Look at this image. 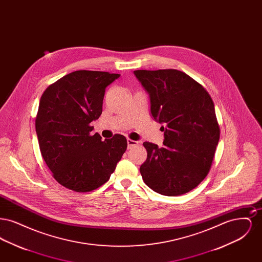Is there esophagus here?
I'll use <instances>...</instances> for the list:
<instances>
[{"instance_id":"34e87169","label":"esophagus","mask_w":262,"mask_h":262,"mask_svg":"<svg viewBox=\"0 0 262 262\" xmlns=\"http://www.w3.org/2000/svg\"><path fill=\"white\" fill-rule=\"evenodd\" d=\"M126 142H127V148L128 149H130L132 147H134L135 145H137V143H138L136 140H133V139H129V138H127Z\"/></svg>"}]
</instances>
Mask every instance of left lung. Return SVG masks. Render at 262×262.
<instances>
[{"instance_id":"8db88e82","label":"left lung","mask_w":262,"mask_h":262,"mask_svg":"<svg viewBox=\"0 0 262 262\" xmlns=\"http://www.w3.org/2000/svg\"><path fill=\"white\" fill-rule=\"evenodd\" d=\"M148 93L150 113L164 132L163 147L144 142L146 161L140 168L144 183L163 195L187 193L208 174L220 137L208 92L177 70L134 72Z\"/></svg>"}]
</instances>
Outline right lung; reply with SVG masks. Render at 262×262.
<instances>
[{
	"mask_svg": "<svg viewBox=\"0 0 262 262\" xmlns=\"http://www.w3.org/2000/svg\"><path fill=\"white\" fill-rule=\"evenodd\" d=\"M120 75L76 71L41 96L35 120L39 147L55 180L64 187L86 192L101 187L125 153L124 136L102 141L90 125L102 114L105 89Z\"/></svg>",
	"mask_w": 262,
	"mask_h": 262,
	"instance_id": "obj_1",
	"label": "right lung"
}]
</instances>
